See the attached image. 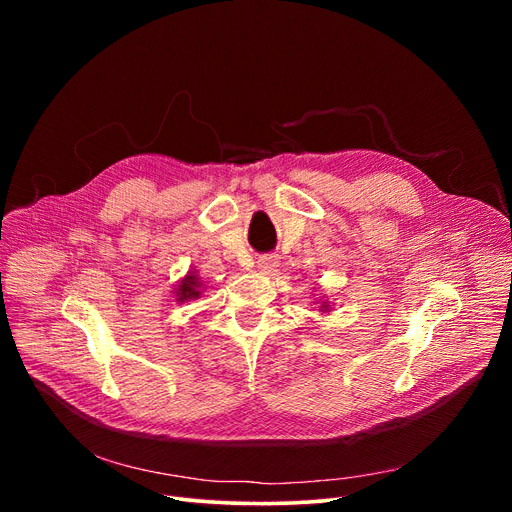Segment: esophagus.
Returning <instances> with one entry per match:
<instances>
[{
	"label": "esophagus",
	"instance_id": "obj_1",
	"mask_svg": "<svg viewBox=\"0 0 512 512\" xmlns=\"http://www.w3.org/2000/svg\"><path fill=\"white\" fill-rule=\"evenodd\" d=\"M276 265H278V261H276V257H272V255H263V257H259V261H257V267H259L261 272H272Z\"/></svg>",
	"mask_w": 512,
	"mask_h": 512
}]
</instances>
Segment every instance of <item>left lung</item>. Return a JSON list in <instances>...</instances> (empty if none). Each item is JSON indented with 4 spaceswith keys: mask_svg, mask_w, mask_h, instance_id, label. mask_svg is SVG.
<instances>
[{
    "mask_svg": "<svg viewBox=\"0 0 512 512\" xmlns=\"http://www.w3.org/2000/svg\"><path fill=\"white\" fill-rule=\"evenodd\" d=\"M319 303H321V307H319L321 313H328L330 311V303L328 301H319Z\"/></svg>",
    "mask_w": 512,
    "mask_h": 512,
    "instance_id": "8db88e82",
    "label": "left lung"
}]
</instances>
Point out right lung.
<instances>
[{"mask_svg":"<svg viewBox=\"0 0 512 512\" xmlns=\"http://www.w3.org/2000/svg\"><path fill=\"white\" fill-rule=\"evenodd\" d=\"M201 290H203V282L195 272H188L176 288V301L178 303H186V301H193L201 297Z\"/></svg>","mask_w":512,"mask_h":512,"instance_id":"1","label":"right lung"}]
</instances>
